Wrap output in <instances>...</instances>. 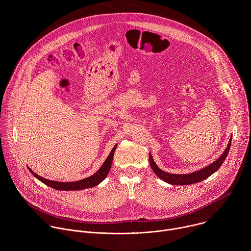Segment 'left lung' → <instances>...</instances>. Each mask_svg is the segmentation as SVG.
<instances>
[{"mask_svg": "<svg viewBox=\"0 0 251 251\" xmlns=\"http://www.w3.org/2000/svg\"><path fill=\"white\" fill-rule=\"evenodd\" d=\"M230 145H231V140L228 142V145L226 149V151L222 154V156L216 161L213 162L211 165L205 167L204 169H201L200 171H197L195 173H191V174H188V175H175V174H169V173H166L162 170H160L158 168V166L156 165V163L154 162L153 158H152V155L150 154V157H149V160H150V165H151V168L152 170L154 171V173L160 177L162 178L163 181L167 182L168 184H171V185H182V186H185V185H191V184H195V183H199V182H201L203 180H205L206 177H208L210 175H212L214 172H217L221 166L223 165V163L225 162L228 152H229V148H230Z\"/></svg>", "mask_w": 251, "mask_h": 251, "instance_id": "1", "label": "left lung"}]
</instances>
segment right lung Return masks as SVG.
Returning a JSON list of instances; mask_svg holds the SVG:
<instances>
[{"label":"right lung","mask_w":251,"mask_h":251,"mask_svg":"<svg viewBox=\"0 0 251 251\" xmlns=\"http://www.w3.org/2000/svg\"><path fill=\"white\" fill-rule=\"evenodd\" d=\"M116 146L112 149L109 156L107 157V159L105 160V162L103 163V165L101 166V168L99 169V171L97 173H95L93 176L85 177V178H83V180H80V181L69 182V183L68 182L67 183H60V182L49 181V180H47V178H44V177L40 176L39 175L33 173L30 169H28V170L35 177L38 178V180H40L41 182H43L47 186L51 187L52 189H55V190H58V191H77V190L92 188V187L97 186L99 183H101L104 180V178L107 176V175H108V173L110 171V168H111V164H112V160H113L114 151L116 149Z\"/></svg>","instance_id":"1"}]
</instances>
